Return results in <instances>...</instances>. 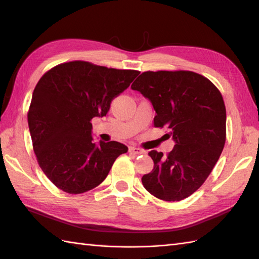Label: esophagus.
Returning a JSON list of instances; mask_svg holds the SVG:
<instances>
[{
	"instance_id": "obj_1",
	"label": "esophagus",
	"mask_w": 259,
	"mask_h": 259,
	"mask_svg": "<svg viewBox=\"0 0 259 259\" xmlns=\"http://www.w3.org/2000/svg\"><path fill=\"white\" fill-rule=\"evenodd\" d=\"M129 152L135 153V155H140V153H144V150H141L140 148L137 147H129Z\"/></svg>"
}]
</instances>
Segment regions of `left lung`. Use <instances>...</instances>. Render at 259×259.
<instances>
[{
  "label": "left lung",
  "mask_w": 259,
  "mask_h": 259,
  "mask_svg": "<svg viewBox=\"0 0 259 259\" xmlns=\"http://www.w3.org/2000/svg\"><path fill=\"white\" fill-rule=\"evenodd\" d=\"M156 111V126H166L174 149L167 156L149 151L152 171L142 185L151 195L179 201L200 188L218 161L226 141V108L222 93L191 71H147L131 85Z\"/></svg>",
  "instance_id": "left-lung-1"
}]
</instances>
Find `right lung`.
<instances>
[{"mask_svg":"<svg viewBox=\"0 0 259 259\" xmlns=\"http://www.w3.org/2000/svg\"><path fill=\"white\" fill-rule=\"evenodd\" d=\"M138 74L72 61L52 68L37 82L27 122L37 162L58 188L69 194L96 188L128 151L117 141L96 144L90 121L104 117Z\"/></svg>","mask_w":259,"mask_h":259,"instance_id":"right-lung-1","label":"right lung"}]
</instances>
